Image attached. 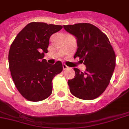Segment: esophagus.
I'll return each instance as SVG.
<instances>
[{
	"mask_svg": "<svg viewBox=\"0 0 129 129\" xmlns=\"http://www.w3.org/2000/svg\"><path fill=\"white\" fill-rule=\"evenodd\" d=\"M68 68V67L67 66L65 63H63V70H66V69Z\"/></svg>",
	"mask_w": 129,
	"mask_h": 129,
	"instance_id": "34e87169",
	"label": "esophagus"
}]
</instances>
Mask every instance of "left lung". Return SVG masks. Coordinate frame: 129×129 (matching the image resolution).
<instances>
[{"label":"left lung","mask_w":129,"mask_h":129,"mask_svg":"<svg viewBox=\"0 0 129 129\" xmlns=\"http://www.w3.org/2000/svg\"><path fill=\"white\" fill-rule=\"evenodd\" d=\"M77 41L74 58L79 57L86 66L84 72L74 68L75 77L68 80L70 92L77 98L90 100L106 90L116 65V56L110 41L104 33L90 23L63 25Z\"/></svg>","instance_id":"1"}]
</instances>
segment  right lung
Instances as JSON below:
<instances>
[{"label":"right lung","instance_id":"obj_1","mask_svg":"<svg viewBox=\"0 0 129 129\" xmlns=\"http://www.w3.org/2000/svg\"><path fill=\"white\" fill-rule=\"evenodd\" d=\"M62 26L32 22L21 30L11 44L9 64L17 90L28 100L38 102L52 93V80L63 70L57 61L49 64L43 59L47 53L49 38Z\"/></svg>","mask_w":129,"mask_h":129}]
</instances>
